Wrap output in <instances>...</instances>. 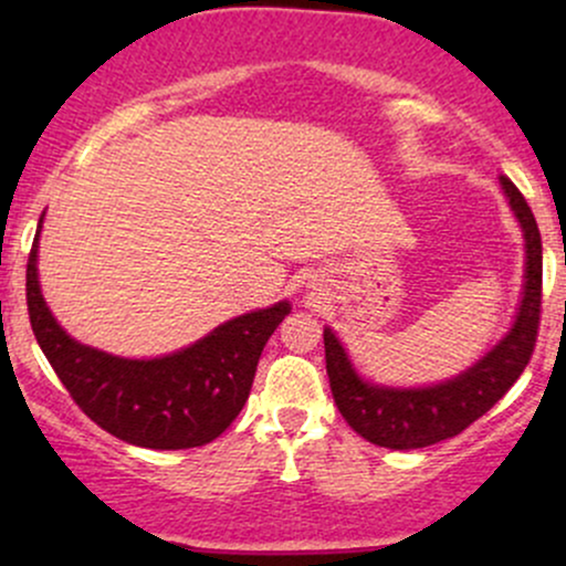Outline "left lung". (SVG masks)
Instances as JSON below:
<instances>
[{
  "label": "left lung",
  "instance_id": "8db88e82",
  "mask_svg": "<svg viewBox=\"0 0 566 566\" xmlns=\"http://www.w3.org/2000/svg\"><path fill=\"white\" fill-rule=\"evenodd\" d=\"M500 188L509 199L513 218L522 226L524 290L509 333L482 359L433 386H382L361 378L340 337L324 327V359L335 405L346 423L373 444L388 450H420L458 437L486 409L495 407V401L503 399V394L527 367L541 324L543 244L535 216L522 191L509 178H500Z\"/></svg>",
  "mask_w": 566,
  "mask_h": 566
}]
</instances>
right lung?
Here are the masks:
<instances>
[{
	"label": "right lung",
	"instance_id": "add662e5",
	"mask_svg": "<svg viewBox=\"0 0 566 566\" xmlns=\"http://www.w3.org/2000/svg\"><path fill=\"white\" fill-rule=\"evenodd\" d=\"M39 218L25 301L39 348L44 350L71 399L103 431L148 450H188L210 444L242 412L258 359L290 314V301L218 324L191 346L154 359H127L74 340L39 287Z\"/></svg>",
	"mask_w": 566,
	"mask_h": 566
}]
</instances>
